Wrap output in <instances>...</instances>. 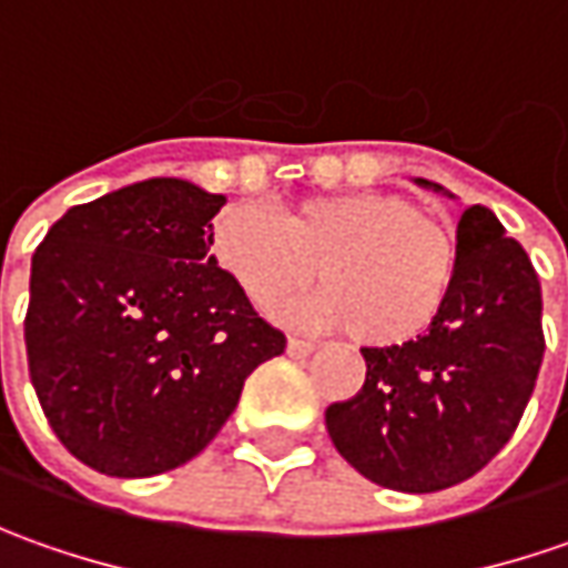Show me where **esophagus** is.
I'll use <instances>...</instances> for the list:
<instances>
[{
    "mask_svg": "<svg viewBox=\"0 0 568 568\" xmlns=\"http://www.w3.org/2000/svg\"><path fill=\"white\" fill-rule=\"evenodd\" d=\"M313 351H316V344H313V341L287 338V354H291L294 361H303V357H310Z\"/></svg>",
    "mask_w": 568,
    "mask_h": 568,
    "instance_id": "34e87169",
    "label": "esophagus"
}]
</instances>
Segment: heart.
<instances>
[{
    "mask_svg": "<svg viewBox=\"0 0 568 568\" xmlns=\"http://www.w3.org/2000/svg\"><path fill=\"white\" fill-rule=\"evenodd\" d=\"M211 258L255 306H268L316 277L318 294L287 303L294 325L338 328L366 347H402L446 310L455 233L392 192L300 199L284 214L262 202L227 205L207 233Z\"/></svg>",
    "mask_w": 568,
    "mask_h": 568,
    "instance_id": "1",
    "label": "heart"
}]
</instances>
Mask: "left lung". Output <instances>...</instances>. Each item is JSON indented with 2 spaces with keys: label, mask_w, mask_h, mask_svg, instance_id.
<instances>
[{
  "label": "left lung",
  "mask_w": 568,
  "mask_h": 568,
  "mask_svg": "<svg viewBox=\"0 0 568 568\" xmlns=\"http://www.w3.org/2000/svg\"><path fill=\"white\" fill-rule=\"evenodd\" d=\"M455 236L458 274L439 322L402 347H363V388L325 410L347 465L388 490L436 493L474 477L513 439L544 361L528 252L484 205L465 207Z\"/></svg>",
  "instance_id": "8db88e82"
}]
</instances>
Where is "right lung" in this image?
Here are the masks:
<instances>
[{"label": "right lung", "mask_w": 568, "mask_h": 568, "mask_svg": "<svg viewBox=\"0 0 568 568\" xmlns=\"http://www.w3.org/2000/svg\"><path fill=\"white\" fill-rule=\"evenodd\" d=\"M224 195L154 176L69 207L31 262L28 369L59 443L110 477L186 465L287 338L211 258Z\"/></svg>", "instance_id": "obj_1"}]
</instances>
